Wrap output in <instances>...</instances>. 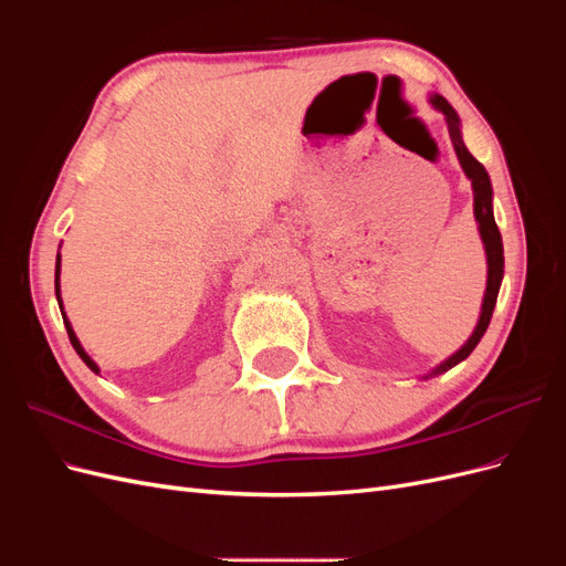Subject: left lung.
Segmentation results:
<instances>
[{"mask_svg": "<svg viewBox=\"0 0 566 566\" xmlns=\"http://www.w3.org/2000/svg\"><path fill=\"white\" fill-rule=\"evenodd\" d=\"M430 104L443 113L447 117V125H449V134H451V142L455 148V156L460 160L462 172L472 181V193H474V219H476V229L479 235H482V243H484V252H486V293H484V302H482V312H479V321H476V328L472 331V335L468 337L465 345H462L455 354H451L447 361H441L437 368H432L427 375H422L424 380L434 378V375H441L451 370L453 366H458L460 361H465V358L472 354V349L479 345V339L484 337L489 323H491V314H493V306L495 300H499V290L503 283V238L499 227H495V219H493V188H491V179L489 172L484 169V165L479 163L472 153L468 150V146L462 144V134H460V117L453 111V106L449 104L447 98L432 94L430 96Z\"/></svg>", "mask_w": 566, "mask_h": 566, "instance_id": "obj_1", "label": "left lung"}]
</instances>
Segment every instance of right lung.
Wrapping results in <instances>:
<instances>
[{
  "instance_id": "right-lung-1",
  "label": "right lung",
  "mask_w": 566,
  "mask_h": 566,
  "mask_svg": "<svg viewBox=\"0 0 566 566\" xmlns=\"http://www.w3.org/2000/svg\"><path fill=\"white\" fill-rule=\"evenodd\" d=\"M54 285H56V300H59V306H61V314H63V323H65V331H67V337H71V345L75 347V352L80 354V358L84 364L90 366V370H94V373H98V366L94 364V358L84 352V347L80 345V339H77V335H75V331H73V325H71V321L65 318V312H63V302H61V254H56V281H54Z\"/></svg>"
}]
</instances>
